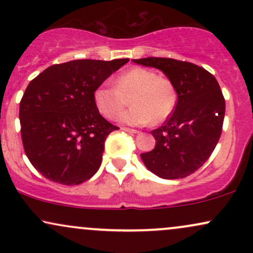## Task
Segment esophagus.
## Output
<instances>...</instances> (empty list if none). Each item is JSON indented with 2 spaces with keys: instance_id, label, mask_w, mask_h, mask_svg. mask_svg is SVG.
<instances>
[{
  "instance_id": "1",
  "label": "esophagus",
  "mask_w": 253,
  "mask_h": 253,
  "mask_svg": "<svg viewBox=\"0 0 253 253\" xmlns=\"http://www.w3.org/2000/svg\"><path fill=\"white\" fill-rule=\"evenodd\" d=\"M123 130H125V132H128V133H139V130L133 129V128H127V127H123Z\"/></svg>"
}]
</instances>
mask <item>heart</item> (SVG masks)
Masks as SVG:
<instances>
[{"mask_svg":"<svg viewBox=\"0 0 253 253\" xmlns=\"http://www.w3.org/2000/svg\"><path fill=\"white\" fill-rule=\"evenodd\" d=\"M129 102L132 107L120 115L123 124L141 126L161 124L175 109L177 88L173 81L155 70L141 66L124 71L115 78L114 86L102 84L92 94L95 107L104 118L115 119Z\"/></svg>","mask_w":253,"mask_h":253,"instance_id":"heart-1","label":"heart"}]
</instances>
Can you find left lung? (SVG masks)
I'll return each instance as SVG.
<instances>
[{
  "mask_svg": "<svg viewBox=\"0 0 253 253\" xmlns=\"http://www.w3.org/2000/svg\"><path fill=\"white\" fill-rule=\"evenodd\" d=\"M159 69L177 88V104L163 126L153 129L155 149L141 153L151 172L165 179L183 178L210 158L222 132L225 98L215 77L201 66L171 58L133 59Z\"/></svg>",
  "mask_w": 253,
  "mask_h": 253,
  "instance_id": "left-lung-1",
  "label": "left lung"
}]
</instances>
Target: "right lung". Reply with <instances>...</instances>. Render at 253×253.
<instances>
[{
    "label": "right lung",
    "instance_id": "1",
    "mask_svg": "<svg viewBox=\"0 0 253 253\" xmlns=\"http://www.w3.org/2000/svg\"><path fill=\"white\" fill-rule=\"evenodd\" d=\"M129 59H78L54 64L25 90L20 102L26 156L43 177L77 185L96 173L104 141L119 129L95 107L92 94Z\"/></svg>",
    "mask_w": 253,
    "mask_h": 253
}]
</instances>
